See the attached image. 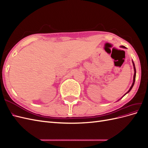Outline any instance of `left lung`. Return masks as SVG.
Instances as JSON below:
<instances>
[{"label":"left lung","instance_id":"1","mask_svg":"<svg viewBox=\"0 0 148 148\" xmlns=\"http://www.w3.org/2000/svg\"><path fill=\"white\" fill-rule=\"evenodd\" d=\"M122 47H123V48H125V46H122ZM132 62H133V68H134V71H135V73H134V76H133V83H132V86L130 87V89L128 91V92L126 93V94H127L128 92H129L130 91H131V89H132V88H133V85H134V84H135V78H136V69H135V64H134V62L132 61ZM126 94H125V95H126ZM124 95V96H125Z\"/></svg>","mask_w":148,"mask_h":148}]
</instances>
